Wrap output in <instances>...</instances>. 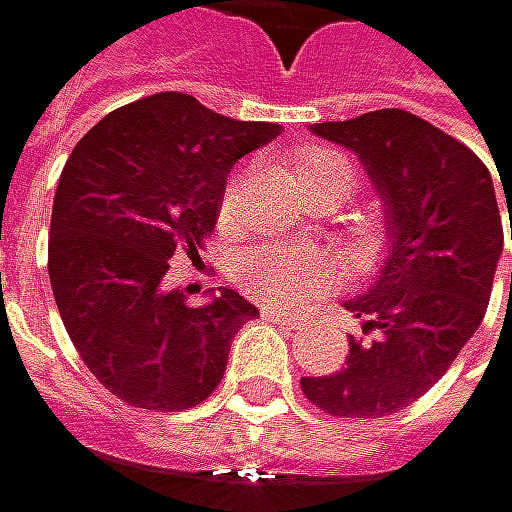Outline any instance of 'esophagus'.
Returning <instances> with one entry per match:
<instances>
[{
    "label": "esophagus",
    "instance_id": "esophagus-1",
    "mask_svg": "<svg viewBox=\"0 0 512 512\" xmlns=\"http://www.w3.org/2000/svg\"><path fill=\"white\" fill-rule=\"evenodd\" d=\"M267 318L282 324V327H288V330H303L306 327V318H300L294 312H282V309H267Z\"/></svg>",
    "mask_w": 512,
    "mask_h": 512
}]
</instances>
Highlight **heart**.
Masks as SVG:
<instances>
[{
    "label": "heart",
    "mask_w": 512,
    "mask_h": 512,
    "mask_svg": "<svg viewBox=\"0 0 512 512\" xmlns=\"http://www.w3.org/2000/svg\"><path fill=\"white\" fill-rule=\"evenodd\" d=\"M303 191L327 188L345 197L357 182V167L348 155L330 146H312L297 161ZM333 279V258L312 248H288V245H264L251 248L236 261V282L254 300L291 306L303 297L315 294Z\"/></svg>",
    "instance_id": "obj_1"
}]
</instances>
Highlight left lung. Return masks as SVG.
Masks as SVG:
<instances>
[{
	"label": "left lung",
	"mask_w": 512,
	"mask_h": 512,
	"mask_svg": "<svg viewBox=\"0 0 512 512\" xmlns=\"http://www.w3.org/2000/svg\"><path fill=\"white\" fill-rule=\"evenodd\" d=\"M312 134L360 158L381 197L387 251L342 303L363 339L348 336L336 375L300 387L333 417H387L438 384L486 315L504 251L495 182L468 146L408 110L315 122Z\"/></svg>",
	"instance_id": "8db88e82"
}]
</instances>
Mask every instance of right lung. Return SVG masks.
<instances>
[{
  "instance_id": "right-lung-1",
  "label": "right lung",
  "mask_w": 512,
  "mask_h": 512,
  "mask_svg": "<svg viewBox=\"0 0 512 512\" xmlns=\"http://www.w3.org/2000/svg\"><path fill=\"white\" fill-rule=\"evenodd\" d=\"M282 134L185 92L107 113L74 146L53 197L47 270L89 372L149 411L200 405L224 378L233 336L261 312L233 288L200 306L167 288L173 254L212 233L230 167Z\"/></svg>"
}]
</instances>
